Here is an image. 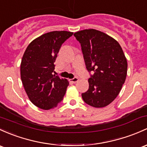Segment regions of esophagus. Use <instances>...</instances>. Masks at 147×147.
Listing matches in <instances>:
<instances>
[{
  "label": "esophagus",
  "instance_id": "34e87169",
  "mask_svg": "<svg viewBox=\"0 0 147 147\" xmlns=\"http://www.w3.org/2000/svg\"><path fill=\"white\" fill-rule=\"evenodd\" d=\"M78 80H79V78H77V77H75V78H72V79H69V81L72 82V83H77Z\"/></svg>",
  "mask_w": 147,
  "mask_h": 147
}]
</instances>
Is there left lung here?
Here are the masks:
<instances>
[{"instance_id":"left-lung-1","label":"left lung","mask_w":147,"mask_h":147,"mask_svg":"<svg viewBox=\"0 0 147 147\" xmlns=\"http://www.w3.org/2000/svg\"><path fill=\"white\" fill-rule=\"evenodd\" d=\"M74 36L81 45L87 69L94 71L82 98L95 108L107 107L119 94L127 76V59L122 48L113 38L96 29L82 30Z\"/></svg>"}]
</instances>
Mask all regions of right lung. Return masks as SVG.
Returning a JSON list of instances; mask_svg holds the SVG:
<instances>
[{"mask_svg":"<svg viewBox=\"0 0 147 147\" xmlns=\"http://www.w3.org/2000/svg\"><path fill=\"white\" fill-rule=\"evenodd\" d=\"M73 34L66 31L44 34L30 42L24 53L21 79L30 101L38 108L54 109L63 100L69 81L53 75L54 63L62 43Z\"/></svg>","mask_w":147,"mask_h":147,"instance_id":"add662e5","label":"right lung"}]
</instances>
